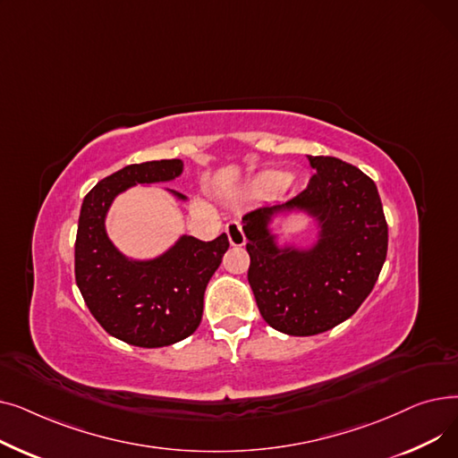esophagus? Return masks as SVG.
Listing matches in <instances>:
<instances>
[{
    "instance_id": "obj_1",
    "label": "esophagus",
    "mask_w": 458,
    "mask_h": 458,
    "mask_svg": "<svg viewBox=\"0 0 458 458\" xmlns=\"http://www.w3.org/2000/svg\"><path fill=\"white\" fill-rule=\"evenodd\" d=\"M225 232L228 235V242L232 247H243L247 243V237L243 233V228H242V223L239 221H230L226 223L225 226Z\"/></svg>"
}]
</instances>
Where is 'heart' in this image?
<instances>
[{
	"instance_id": "heart-1",
	"label": "heart",
	"mask_w": 458,
	"mask_h": 458,
	"mask_svg": "<svg viewBox=\"0 0 458 458\" xmlns=\"http://www.w3.org/2000/svg\"><path fill=\"white\" fill-rule=\"evenodd\" d=\"M292 183V176L284 173V171H276V168H269V171H261L258 174H254L243 187L245 195L256 200L261 199H269L278 195L282 189H285L287 185Z\"/></svg>"
}]
</instances>
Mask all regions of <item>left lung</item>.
Segmentation results:
<instances>
[{
  "label": "left lung",
  "instance_id": "obj_1",
  "mask_svg": "<svg viewBox=\"0 0 458 458\" xmlns=\"http://www.w3.org/2000/svg\"><path fill=\"white\" fill-rule=\"evenodd\" d=\"M316 174L301 195L243 216L249 284L261 318L290 335H314L349 319L371 293L388 250V225L375 182L338 157L308 156ZM302 214L308 246L277 225Z\"/></svg>",
  "mask_w": 458,
  "mask_h": 458
}]
</instances>
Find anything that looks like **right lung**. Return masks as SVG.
<instances>
[{
	"mask_svg": "<svg viewBox=\"0 0 458 458\" xmlns=\"http://www.w3.org/2000/svg\"><path fill=\"white\" fill-rule=\"evenodd\" d=\"M183 173L182 159L128 165L96 183L83 199L76 235V284L90 314L113 338L156 349L185 340L202 319L204 292L228 250V235L213 242L182 233L154 258H131L107 233V213L135 185L168 183ZM178 200L182 192L165 189Z\"/></svg>",
	"mask_w": 458,
	"mask_h": 458,
	"instance_id": "add662e5",
	"label": "right lung"
}]
</instances>
